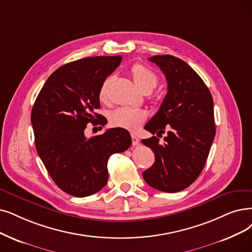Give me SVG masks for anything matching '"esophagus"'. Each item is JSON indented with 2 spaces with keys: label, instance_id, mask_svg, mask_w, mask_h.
<instances>
[{
  "label": "esophagus",
  "instance_id": "esophagus-1",
  "mask_svg": "<svg viewBox=\"0 0 252 252\" xmlns=\"http://www.w3.org/2000/svg\"><path fill=\"white\" fill-rule=\"evenodd\" d=\"M131 138H132V145L133 146H137L139 143V139L135 134H131Z\"/></svg>",
  "mask_w": 252,
  "mask_h": 252
}]
</instances>
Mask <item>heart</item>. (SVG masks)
Wrapping results in <instances>:
<instances>
[{
  "instance_id": "heart-1",
  "label": "heart",
  "mask_w": 252,
  "mask_h": 252,
  "mask_svg": "<svg viewBox=\"0 0 252 252\" xmlns=\"http://www.w3.org/2000/svg\"><path fill=\"white\" fill-rule=\"evenodd\" d=\"M131 76L135 86L142 92H151L157 86L158 77L152 70L142 64H135L131 68ZM112 82V78H107L99 90V98L105 101L107 98L108 87ZM147 119V115L143 110L121 107L109 114V123L114 127L123 128L135 131Z\"/></svg>"
}]
</instances>
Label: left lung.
<instances>
[{
  "instance_id": "left-lung-1",
  "label": "left lung",
  "mask_w": 252,
  "mask_h": 252,
  "mask_svg": "<svg viewBox=\"0 0 252 252\" xmlns=\"http://www.w3.org/2000/svg\"><path fill=\"white\" fill-rule=\"evenodd\" d=\"M165 75L167 93L159 110L146 124L152 134L169 129L165 143L157 136L143 139L152 149L154 164L143 173L146 182L164 192H178L197 179L215 137L213 98L204 80L186 62L169 55L154 56Z\"/></svg>"
}]
</instances>
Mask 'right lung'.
I'll return each mask as SVG.
<instances>
[{
  "label": "right lung",
  "mask_w": 252,
  "mask_h": 252,
  "mask_svg": "<svg viewBox=\"0 0 252 252\" xmlns=\"http://www.w3.org/2000/svg\"><path fill=\"white\" fill-rule=\"evenodd\" d=\"M121 61V56L90 57L58 68L32 108L37 153L54 182L70 195L85 197L102 189L108 180V158L131 146V136L123 128L85 135L89 123L106 124L95 113L100 107L99 90Z\"/></svg>",
  "instance_id": "1"
}]
</instances>
